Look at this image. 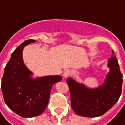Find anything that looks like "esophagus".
Returning <instances> with one entry per match:
<instances>
[{
    "label": "esophagus",
    "instance_id": "esophagus-1",
    "mask_svg": "<svg viewBox=\"0 0 125 125\" xmlns=\"http://www.w3.org/2000/svg\"><path fill=\"white\" fill-rule=\"evenodd\" d=\"M71 71L70 70H68V69L66 70V71H64V72L63 73L64 78H68V76L71 75Z\"/></svg>",
    "mask_w": 125,
    "mask_h": 125
}]
</instances>
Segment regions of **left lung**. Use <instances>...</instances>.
Listing matches in <instances>:
<instances>
[{
	"mask_svg": "<svg viewBox=\"0 0 125 125\" xmlns=\"http://www.w3.org/2000/svg\"><path fill=\"white\" fill-rule=\"evenodd\" d=\"M113 52L108 63L111 68L105 83L100 87L91 90L68 78L71 108L80 116L95 117L106 113L118 101L122 92V74L119 63Z\"/></svg>",
	"mask_w": 125,
	"mask_h": 125,
	"instance_id": "obj_1",
	"label": "left lung"
}]
</instances>
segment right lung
Returning <instances> with one entry per match:
<instances>
[{"label": "right lung", "instance_id": "1", "mask_svg": "<svg viewBox=\"0 0 125 125\" xmlns=\"http://www.w3.org/2000/svg\"><path fill=\"white\" fill-rule=\"evenodd\" d=\"M35 40L22 42L12 52L7 63L1 82V90L7 106L23 117L41 115L48 104L53 84L62 80L59 75L31 78V72L23 62L24 47Z\"/></svg>", "mask_w": 125, "mask_h": 125}]
</instances>
